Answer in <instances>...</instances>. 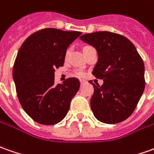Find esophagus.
I'll return each instance as SVG.
<instances>
[{
    "mask_svg": "<svg viewBox=\"0 0 154 154\" xmlns=\"http://www.w3.org/2000/svg\"><path fill=\"white\" fill-rule=\"evenodd\" d=\"M80 82H81V84H83V83L85 82V81H84V80H81V81H80Z\"/></svg>",
    "mask_w": 154,
    "mask_h": 154,
    "instance_id": "34e87169",
    "label": "esophagus"
}]
</instances>
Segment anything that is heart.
<instances>
[{
	"instance_id": "1",
	"label": "heart",
	"mask_w": 154,
	"mask_h": 154,
	"mask_svg": "<svg viewBox=\"0 0 154 154\" xmlns=\"http://www.w3.org/2000/svg\"><path fill=\"white\" fill-rule=\"evenodd\" d=\"M88 47H90V46L84 47V49H83V50H85V49L88 48ZM69 53H70V51H69V50H67V51H66V55H65L66 58V57L69 55ZM75 74H76L77 76H78V77H84V75H85V73L83 72L82 71H81V70H77V71L75 72Z\"/></svg>"
}]
</instances>
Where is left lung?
Returning <instances> with one entry per match:
<instances>
[{
	"instance_id": "1",
	"label": "left lung",
	"mask_w": 154,
	"mask_h": 154,
	"mask_svg": "<svg viewBox=\"0 0 154 154\" xmlns=\"http://www.w3.org/2000/svg\"><path fill=\"white\" fill-rule=\"evenodd\" d=\"M82 41L94 47L99 59L92 74L103 79L99 86L93 83L90 105L101 122L116 124L133 113L145 88L144 63L134 45L119 33L100 31L86 33Z\"/></svg>"
}]
</instances>
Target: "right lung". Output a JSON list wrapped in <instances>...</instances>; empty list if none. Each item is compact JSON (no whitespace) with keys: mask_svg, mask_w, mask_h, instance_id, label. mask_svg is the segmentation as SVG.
<instances>
[{"mask_svg":"<svg viewBox=\"0 0 154 154\" xmlns=\"http://www.w3.org/2000/svg\"><path fill=\"white\" fill-rule=\"evenodd\" d=\"M81 34L48 28L29 35L20 47L12 71L17 94L23 110L39 124L62 121L80 88L76 77L55 85V69L63 66L67 47Z\"/></svg>","mask_w":154,"mask_h":154,"instance_id":"add662e5","label":"right lung"}]
</instances>
